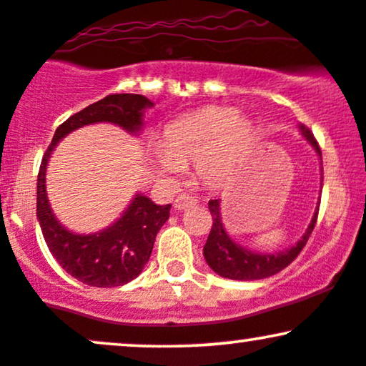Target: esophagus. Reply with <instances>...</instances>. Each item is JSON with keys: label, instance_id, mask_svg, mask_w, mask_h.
Returning <instances> with one entry per match:
<instances>
[{"label": "esophagus", "instance_id": "1", "mask_svg": "<svg viewBox=\"0 0 366 366\" xmlns=\"http://www.w3.org/2000/svg\"><path fill=\"white\" fill-rule=\"evenodd\" d=\"M196 204H197V197L196 196L180 194L174 202V208L175 209H186V208H191V206H196Z\"/></svg>", "mask_w": 366, "mask_h": 366}]
</instances>
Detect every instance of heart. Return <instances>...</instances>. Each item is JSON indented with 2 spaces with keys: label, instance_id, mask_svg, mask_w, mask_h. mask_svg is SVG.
<instances>
[{
  "label": "heart",
  "instance_id": "b5f03b06",
  "mask_svg": "<svg viewBox=\"0 0 366 366\" xmlns=\"http://www.w3.org/2000/svg\"><path fill=\"white\" fill-rule=\"evenodd\" d=\"M252 141L249 119L230 107H206L170 122L153 155L158 174L174 179L196 164V174L208 186H219Z\"/></svg>",
  "mask_w": 366,
  "mask_h": 366
}]
</instances>
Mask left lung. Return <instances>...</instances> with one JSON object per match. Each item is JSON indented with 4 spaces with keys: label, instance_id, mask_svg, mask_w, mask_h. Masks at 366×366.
<instances>
[{
    "label": "left lung",
    "instance_id": "8db88e82",
    "mask_svg": "<svg viewBox=\"0 0 366 366\" xmlns=\"http://www.w3.org/2000/svg\"><path fill=\"white\" fill-rule=\"evenodd\" d=\"M300 129L302 134L310 141V144L315 148L320 160H322V152H320L319 143L314 138V133L303 124L300 126ZM208 208L211 217H213V225H211L208 240H206L204 249H202L206 262H208V266L217 274L223 276V278L239 281H255L269 278V276L285 269L286 266H290L298 257V254L302 252V249L305 247L307 242H309L317 223V217H319V209H317L307 232L303 233L298 244L293 245L292 249L278 254H255L252 250L235 244L227 235L225 227L222 223V213H219V199H211L208 202Z\"/></svg>",
    "mask_w": 366,
    "mask_h": 366
}]
</instances>
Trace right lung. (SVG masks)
Instances as JSON below:
<instances>
[{
    "mask_svg": "<svg viewBox=\"0 0 366 366\" xmlns=\"http://www.w3.org/2000/svg\"><path fill=\"white\" fill-rule=\"evenodd\" d=\"M152 105L147 97L136 94L104 97L66 119L56 129L42 157L37 175V218L44 240L59 266L88 286L114 288L133 281L152 255L157 233L170 217V204L158 206L149 197L136 194L129 208L107 230L94 235H76L57 222L47 202V160L57 141L81 126L112 122L129 133H136L141 127L143 111Z\"/></svg>",
    "mask_w": 366,
    "mask_h": 366,
    "instance_id": "right-lung-1",
    "label": "right lung"
}]
</instances>
